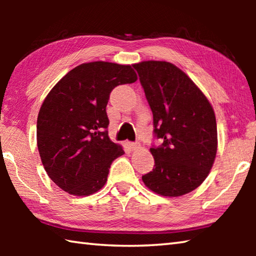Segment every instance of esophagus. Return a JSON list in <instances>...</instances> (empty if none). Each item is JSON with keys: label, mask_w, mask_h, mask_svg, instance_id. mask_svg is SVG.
<instances>
[{"label": "esophagus", "mask_w": 256, "mask_h": 256, "mask_svg": "<svg viewBox=\"0 0 256 256\" xmlns=\"http://www.w3.org/2000/svg\"><path fill=\"white\" fill-rule=\"evenodd\" d=\"M128 146H130V148L134 150V149H136L140 144H138V142H128Z\"/></svg>", "instance_id": "34e87169"}]
</instances>
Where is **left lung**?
Listing matches in <instances>:
<instances>
[{
  "label": "left lung",
  "instance_id": "1",
  "mask_svg": "<svg viewBox=\"0 0 256 256\" xmlns=\"http://www.w3.org/2000/svg\"><path fill=\"white\" fill-rule=\"evenodd\" d=\"M154 116V136L162 144L150 148L152 172L146 186L164 196L192 192L206 178L216 154V123L209 100L196 84L162 60L133 64Z\"/></svg>",
  "mask_w": 256,
  "mask_h": 256
}]
</instances>
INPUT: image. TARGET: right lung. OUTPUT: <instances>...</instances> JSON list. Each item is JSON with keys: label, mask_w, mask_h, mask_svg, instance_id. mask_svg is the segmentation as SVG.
I'll return each instance as SVG.
<instances>
[{"label": "right lung", "mask_w": 256, "mask_h": 256, "mask_svg": "<svg viewBox=\"0 0 256 256\" xmlns=\"http://www.w3.org/2000/svg\"><path fill=\"white\" fill-rule=\"evenodd\" d=\"M136 81L130 66L84 63L47 94L37 118V146L47 175L58 188L84 196L105 185L112 162L124 154L108 136L106 106L115 86Z\"/></svg>", "instance_id": "obj_1"}]
</instances>
